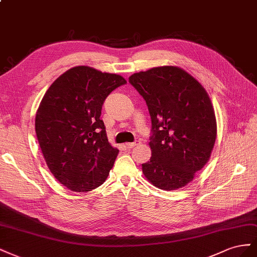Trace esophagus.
Listing matches in <instances>:
<instances>
[{
  "mask_svg": "<svg viewBox=\"0 0 257 257\" xmlns=\"http://www.w3.org/2000/svg\"><path fill=\"white\" fill-rule=\"evenodd\" d=\"M139 144H140V142H139V141L131 142V143H126V148H128V149H133V148H135V146H137V145H139Z\"/></svg>",
  "mask_w": 257,
  "mask_h": 257,
  "instance_id": "1",
  "label": "esophagus"
}]
</instances>
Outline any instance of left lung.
Segmentation results:
<instances>
[{
  "instance_id": "8db88e82",
  "label": "left lung",
  "mask_w": 257,
  "mask_h": 257,
  "mask_svg": "<svg viewBox=\"0 0 257 257\" xmlns=\"http://www.w3.org/2000/svg\"><path fill=\"white\" fill-rule=\"evenodd\" d=\"M129 83L141 94L152 119V157L142 171L154 186H186L208 163L216 139V119L202 85L178 67L139 72Z\"/></svg>"
}]
</instances>
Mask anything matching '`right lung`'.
<instances>
[{
  "label": "right lung",
  "instance_id": "obj_1",
  "mask_svg": "<svg viewBox=\"0 0 257 257\" xmlns=\"http://www.w3.org/2000/svg\"><path fill=\"white\" fill-rule=\"evenodd\" d=\"M122 76L86 65L74 67L48 88L35 116V133L50 172L72 192L104 183L118 150L100 119L106 97L126 84Z\"/></svg>",
  "mask_w": 257,
  "mask_h": 257
}]
</instances>
